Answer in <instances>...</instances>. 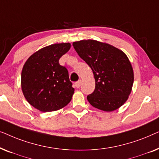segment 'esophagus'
<instances>
[{
	"mask_svg": "<svg viewBox=\"0 0 159 159\" xmlns=\"http://www.w3.org/2000/svg\"><path fill=\"white\" fill-rule=\"evenodd\" d=\"M75 85H76V87H77V88H80V85H81V80H80V81H78V82H76Z\"/></svg>",
	"mask_w": 159,
	"mask_h": 159,
	"instance_id": "1",
	"label": "esophagus"
}]
</instances>
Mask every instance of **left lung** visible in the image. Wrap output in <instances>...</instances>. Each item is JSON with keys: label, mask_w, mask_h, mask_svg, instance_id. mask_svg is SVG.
<instances>
[{"label": "left lung", "mask_w": 159, "mask_h": 159, "mask_svg": "<svg viewBox=\"0 0 159 159\" xmlns=\"http://www.w3.org/2000/svg\"><path fill=\"white\" fill-rule=\"evenodd\" d=\"M80 57L92 69L95 88L87 97L93 107L113 111L127 101L134 82V71L127 56L117 48L95 40L73 43Z\"/></svg>", "instance_id": "1"}]
</instances>
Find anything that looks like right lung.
<instances>
[{
    "label": "right lung",
    "instance_id": "1",
    "mask_svg": "<svg viewBox=\"0 0 159 159\" xmlns=\"http://www.w3.org/2000/svg\"><path fill=\"white\" fill-rule=\"evenodd\" d=\"M71 43H55L38 50L28 58L21 75L23 95L30 105L40 111L50 112L66 106L75 89L66 68L59 58L67 53Z\"/></svg>",
    "mask_w": 159,
    "mask_h": 159
}]
</instances>
